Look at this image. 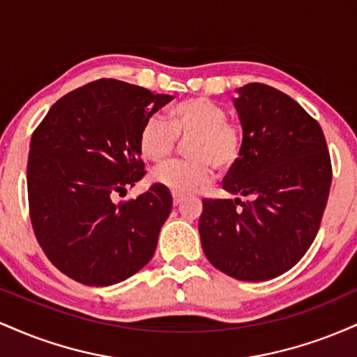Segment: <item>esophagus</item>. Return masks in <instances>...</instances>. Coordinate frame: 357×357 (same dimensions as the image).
I'll return each instance as SVG.
<instances>
[{
  "label": "esophagus",
  "instance_id": "34e87169",
  "mask_svg": "<svg viewBox=\"0 0 357 357\" xmlns=\"http://www.w3.org/2000/svg\"><path fill=\"white\" fill-rule=\"evenodd\" d=\"M181 202H183V196L181 195H173V204H174V206L181 204Z\"/></svg>",
  "mask_w": 357,
  "mask_h": 357
}]
</instances>
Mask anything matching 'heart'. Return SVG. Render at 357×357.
<instances>
[{"instance_id":"1","label":"heart","mask_w":357,"mask_h":357,"mask_svg":"<svg viewBox=\"0 0 357 357\" xmlns=\"http://www.w3.org/2000/svg\"><path fill=\"white\" fill-rule=\"evenodd\" d=\"M179 139H190V161L171 162L153 176V181L174 195H188L206 186L215 167L227 171L238 161L243 130L227 121L221 105L208 99H188L173 105L167 116L149 117L139 130V153L154 165L174 153Z\"/></svg>"}]
</instances>
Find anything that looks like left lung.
I'll return each mask as SVG.
<instances>
[{"label":"left lung","mask_w":357,"mask_h":357,"mask_svg":"<svg viewBox=\"0 0 357 357\" xmlns=\"http://www.w3.org/2000/svg\"><path fill=\"white\" fill-rule=\"evenodd\" d=\"M233 104L243 144L223 190L247 202L203 199L202 247L213 267L236 280H270L292 268L317 235L331 155L319 122L280 90L243 85Z\"/></svg>","instance_id":"left-lung-1"}]
</instances>
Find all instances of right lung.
<instances>
[{"mask_svg": "<svg viewBox=\"0 0 357 357\" xmlns=\"http://www.w3.org/2000/svg\"><path fill=\"white\" fill-rule=\"evenodd\" d=\"M171 96L100 79L63 96L36 127L28 154L30 220L45 255L84 285L107 287L151 260L173 208L153 184L129 202L117 192L146 174L137 137Z\"/></svg>", "mask_w": 357, "mask_h": 357, "instance_id": "add662e5", "label": "right lung"}]
</instances>
